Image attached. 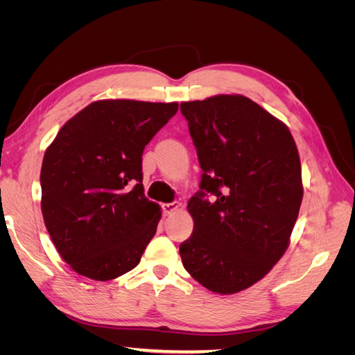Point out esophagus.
I'll list each match as a JSON object with an SVG mask.
<instances>
[{"label":"esophagus","mask_w":355,"mask_h":355,"mask_svg":"<svg viewBox=\"0 0 355 355\" xmlns=\"http://www.w3.org/2000/svg\"><path fill=\"white\" fill-rule=\"evenodd\" d=\"M182 204L175 201V202H168V204H164L163 206V213L166 214V216H170V214H173L175 211H178L180 209Z\"/></svg>","instance_id":"obj_1"}]
</instances>
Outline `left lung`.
Listing matches in <instances>:
<instances>
[{
	"label": "left lung",
	"instance_id": "8db88e82",
	"mask_svg": "<svg viewBox=\"0 0 355 355\" xmlns=\"http://www.w3.org/2000/svg\"><path fill=\"white\" fill-rule=\"evenodd\" d=\"M180 111L204 171L188 201L194 231L179 247L182 263L210 292L239 293L262 280L290 244L304 197L295 139L243 94L182 102Z\"/></svg>",
	"mask_w": 355,
	"mask_h": 355
}]
</instances>
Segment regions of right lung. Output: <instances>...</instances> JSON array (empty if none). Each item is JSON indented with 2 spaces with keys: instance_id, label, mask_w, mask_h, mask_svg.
<instances>
[{
  "instance_id": "1",
  "label": "right lung",
  "mask_w": 355,
  "mask_h": 355,
  "mask_svg": "<svg viewBox=\"0 0 355 355\" xmlns=\"http://www.w3.org/2000/svg\"><path fill=\"white\" fill-rule=\"evenodd\" d=\"M179 103L96 101L62 125L41 166V211L72 270L96 282L141 262L161 207L142 185L144 149Z\"/></svg>"
}]
</instances>
